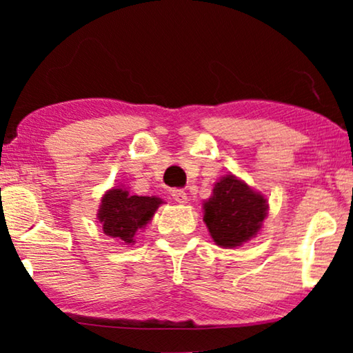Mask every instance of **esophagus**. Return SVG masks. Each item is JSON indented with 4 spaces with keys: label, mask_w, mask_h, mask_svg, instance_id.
Wrapping results in <instances>:
<instances>
[{
    "label": "esophagus",
    "mask_w": 353,
    "mask_h": 353,
    "mask_svg": "<svg viewBox=\"0 0 353 353\" xmlns=\"http://www.w3.org/2000/svg\"><path fill=\"white\" fill-rule=\"evenodd\" d=\"M172 197L173 199H175L176 202H186V199H188V196H186V192L183 191V190H173L172 191Z\"/></svg>",
    "instance_id": "1"
}]
</instances>
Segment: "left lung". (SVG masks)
Returning <instances> with one entry per match:
<instances>
[{
    "instance_id": "8db88e82",
    "label": "left lung",
    "mask_w": 353,
    "mask_h": 353,
    "mask_svg": "<svg viewBox=\"0 0 353 353\" xmlns=\"http://www.w3.org/2000/svg\"><path fill=\"white\" fill-rule=\"evenodd\" d=\"M267 199L244 181L226 175L216 183L204 204V221L221 248H236L254 238L267 216Z\"/></svg>"
}]
</instances>
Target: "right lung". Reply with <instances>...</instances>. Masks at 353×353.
<instances>
[{"label": "right lung", "mask_w": 353, "mask_h": 353, "mask_svg": "<svg viewBox=\"0 0 353 353\" xmlns=\"http://www.w3.org/2000/svg\"><path fill=\"white\" fill-rule=\"evenodd\" d=\"M161 204L162 199L159 197L132 196L122 188H114L104 194L98 219L105 234L125 244H132L137 231L152 219Z\"/></svg>", "instance_id": "1"}]
</instances>
